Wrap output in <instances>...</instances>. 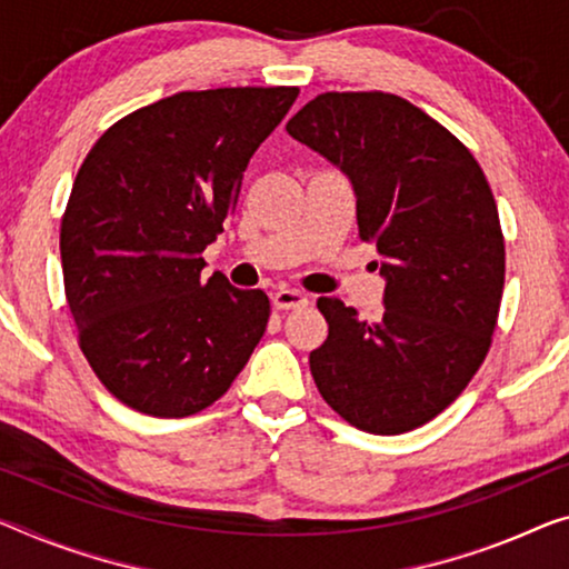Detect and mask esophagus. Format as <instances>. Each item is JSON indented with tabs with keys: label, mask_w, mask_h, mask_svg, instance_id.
I'll list each match as a JSON object with an SVG mask.
<instances>
[{
	"label": "esophagus",
	"mask_w": 569,
	"mask_h": 569,
	"mask_svg": "<svg viewBox=\"0 0 569 569\" xmlns=\"http://www.w3.org/2000/svg\"><path fill=\"white\" fill-rule=\"evenodd\" d=\"M272 302L277 310H295V308H302V305H308V295L300 290H290V287H282V290L274 292Z\"/></svg>",
	"instance_id": "1"
}]
</instances>
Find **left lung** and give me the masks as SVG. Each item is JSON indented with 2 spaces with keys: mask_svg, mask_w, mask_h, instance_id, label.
Listing matches in <instances>:
<instances>
[{
  "mask_svg": "<svg viewBox=\"0 0 569 569\" xmlns=\"http://www.w3.org/2000/svg\"><path fill=\"white\" fill-rule=\"evenodd\" d=\"M287 132L348 174L358 236L376 243L387 279L379 320L318 300L328 322L310 353L318 391L363 432L422 427L491 348L506 274L491 186L458 137L395 93H320Z\"/></svg>",
  "mask_w": 569,
  "mask_h": 569,
  "instance_id": "left-lung-1",
  "label": "left lung"
}]
</instances>
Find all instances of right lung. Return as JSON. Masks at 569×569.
I'll return each instance as SVG.
<instances>
[{
  "instance_id": "add662e5",
  "label": "right lung",
  "mask_w": 569,
  "mask_h": 569,
  "mask_svg": "<svg viewBox=\"0 0 569 569\" xmlns=\"http://www.w3.org/2000/svg\"><path fill=\"white\" fill-rule=\"evenodd\" d=\"M297 86L180 91L119 119L86 154L60 223L78 346L121 405L152 417L211 407L247 366L269 297L203 279L243 170Z\"/></svg>"
}]
</instances>
